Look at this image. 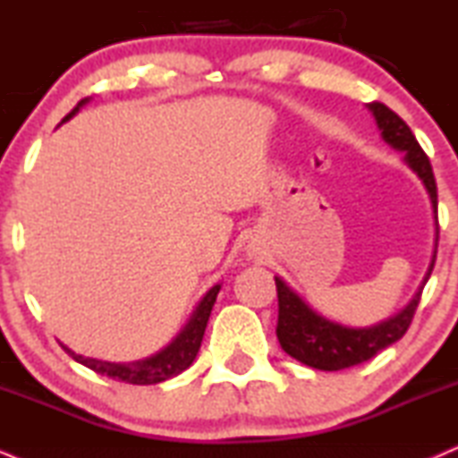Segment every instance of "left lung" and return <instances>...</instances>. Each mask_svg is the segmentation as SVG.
Returning a JSON list of instances; mask_svg holds the SVG:
<instances>
[{"mask_svg":"<svg viewBox=\"0 0 458 458\" xmlns=\"http://www.w3.org/2000/svg\"><path fill=\"white\" fill-rule=\"evenodd\" d=\"M369 110L376 117V123L382 139L388 142L396 151L405 153V162L414 173L420 176V181L427 187L428 198H431L433 213H435V251L431 258V267L420 290L416 292L414 299L405 310H401L386 322H379L376 327L369 328H350L344 324L330 322L324 316H319L307 305L305 301L290 290V285L284 279L275 277L277 285V299H279V318H277V339L282 344L285 354L302 362V365L319 369V371H341L360 362L369 360L377 354V352L386 350L394 341H399L410 328L411 319H414L416 307L420 302V294L427 279L431 277L435 267V253H437V239H439V224H437V185H435V176L431 162H428L427 153L418 145L416 136L411 134L410 125L405 123L399 114L393 113L386 104L371 102Z\"/></svg>","mask_w":458,"mask_h":458,"instance_id":"obj_1","label":"left lung"}]
</instances>
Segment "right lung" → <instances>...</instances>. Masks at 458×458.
Instances as JSON below:
<instances>
[{
    "label": "right lung",
    "mask_w": 458,
    "mask_h": 458,
    "mask_svg": "<svg viewBox=\"0 0 458 458\" xmlns=\"http://www.w3.org/2000/svg\"><path fill=\"white\" fill-rule=\"evenodd\" d=\"M85 102L87 100H81L79 106L72 110L70 114H65L64 121L74 117ZM219 288H222V285H213V288L207 292L205 299L198 302L196 311L191 313L190 322H187L185 328L176 335V339L168 345V348L157 352L156 356L145 358V360L128 362V365H123V362H106V360H96V358H85L76 354V352H72L70 348H65V345H62V348L68 352L76 362L89 367L91 371L100 373V376L119 379V382H125V384H139V386L159 384L164 382V379L179 376L181 371H185V369L194 362L198 350H200L202 337H205L208 316H211V310L215 305V299H217Z\"/></svg>",
    "instance_id": "right-lung-1"
}]
</instances>
